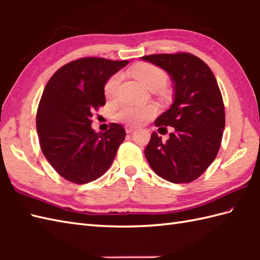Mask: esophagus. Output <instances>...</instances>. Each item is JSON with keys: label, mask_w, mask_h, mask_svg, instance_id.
I'll list each match as a JSON object with an SVG mask.
<instances>
[{"label": "esophagus", "mask_w": 260, "mask_h": 260, "mask_svg": "<svg viewBox=\"0 0 260 260\" xmlns=\"http://www.w3.org/2000/svg\"><path fill=\"white\" fill-rule=\"evenodd\" d=\"M135 129H136V128H135V127H133V126H126V127H125L126 133H133V132H134Z\"/></svg>", "instance_id": "obj_1"}]
</instances>
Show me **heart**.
<instances>
[{
    "label": "heart",
    "mask_w": 260,
    "mask_h": 260,
    "mask_svg": "<svg viewBox=\"0 0 260 260\" xmlns=\"http://www.w3.org/2000/svg\"><path fill=\"white\" fill-rule=\"evenodd\" d=\"M132 76L141 82L143 87L146 89L154 86L163 87L167 82V75L162 69L150 63H137L131 69ZM121 79L119 73L114 74L106 81L104 87L105 96L107 98H114L117 88ZM157 114V107L155 105H146V106H132V105H125L116 113V118L128 125H141L146 120L151 119Z\"/></svg>",
    "instance_id": "obj_1"
}]
</instances>
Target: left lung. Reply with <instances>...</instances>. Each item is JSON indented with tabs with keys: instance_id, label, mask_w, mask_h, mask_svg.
<instances>
[{
	"instance_id": "left-lung-1",
	"label": "left lung",
	"mask_w": 260,
	"mask_h": 260,
	"mask_svg": "<svg viewBox=\"0 0 260 260\" xmlns=\"http://www.w3.org/2000/svg\"><path fill=\"white\" fill-rule=\"evenodd\" d=\"M142 60L167 71L174 84L173 104L154 123L175 132L165 143L153 132L146 159L162 179L189 183L210 167L221 144L225 117L218 82L208 64L190 53L150 54Z\"/></svg>"
}]
</instances>
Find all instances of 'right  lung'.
<instances>
[{"instance_id": "obj_1", "label": "right lung", "mask_w": 260, "mask_h": 260, "mask_svg": "<svg viewBox=\"0 0 260 260\" xmlns=\"http://www.w3.org/2000/svg\"><path fill=\"white\" fill-rule=\"evenodd\" d=\"M127 63L92 57L75 60L58 69L43 90L37 112L40 146L48 162L69 182L85 184L101 178L125 140L119 124L96 133L91 117L106 103V81Z\"/></svg>"}]
</instances>
